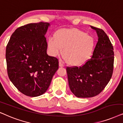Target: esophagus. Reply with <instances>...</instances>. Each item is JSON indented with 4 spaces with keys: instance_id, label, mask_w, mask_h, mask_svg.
I'll list each match as a JSON object with an SVG mask.
<instances>
[{
    "instance_id": "esophagus-1",
    "label": "esophagus",
    "mask_w": 123,
    "mask_h": 123,
    "mask_svg": "<svg viewBox=\"0 0 123 123\" xmlns=\"http://www.w3.org/2000/svg\"><path fill=\"white\" fill-rule=\"evenodd\" d=\"M58 65H59V66H60V67H63V65L62 62H61V61H59Z\"/></svg>"
}]
</instances>
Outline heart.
Wrapping results in <instances>:
<instances>
[{
	"mask_svg": "<svg viewBox=\"0 0 123 123\" xmlns=\"http://www.w3.org/2000/svg\"><path fill=\"white\" fill-rule=\"evenodd\" d=\"M47 49L50 55L61 53L68 65L79 66L91 58L95 47V40L87 33L76 29H61L49 37Z\"/></svg>",
	"mask_w": 123,
	"mask_h": 123,
	"instance_id": "1",
	"label": "heart"
}]
</instances>
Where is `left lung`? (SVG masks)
<instances>
[{"instance_id":"8db88e82","label":"left lung","mask_w":123,"mask_h":123,"mask_svg":"<svg viewBox=\"0 0 123 123\" xmlns=\"http://www.w3.org/2000/svg\"><path fill=\"white\" fill-rule=\"evenodd\" d=\"M91 27L97 32L98 38L92 56L79 68H66L70 89L79 98L93 97L99 94L110 80L113 73L112 44L104 30Z\"/></svg>"}]
</instances>
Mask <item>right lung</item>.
<instances>
[{
    "mask_svg": "<svg viewBox=\"0 0 123 123\" xmlns=\"http://www.w3.org/2000/svg\"><path fill=\"white\" fill-rule=\"evenodd\" d=\"M47 22L21 26L11 35L6 47V69L17 89L29 97L44 93L58 68V60L47 55Z\"/></svg>",
    "mask_w": 123,
    "mask_h": 123,
    "instance_id": "obj_1",
    "label": "right lung"
}]
</instances>
